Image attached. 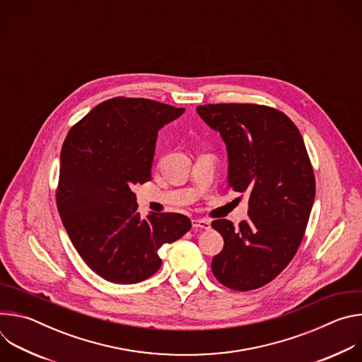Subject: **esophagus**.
<instances>
[{"instance_id":"obj_1","label":"esophagus","mask_w":362,"mask_h":362,"mask_svg":"<svg viewBox=\"0 0 362 362\" xmlns=\"http://www.w3.org/2000/svg\"><path fill=\"white\" fill-rule=\"evenodd\" d=\"M192 226L194 229L208 230V229H211V222L206 221V219H192Z\"/></svg>"}]
</instances>
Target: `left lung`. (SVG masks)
Listing matches in <instances>:
<instances>
[{"instance_id": "1", "label": "left lung", "mask_w": 362, "mask_h": 362, "mask_svg": "<svg viewBox=\"0 0 362 362\" xmlns=\"http://www.w3.org/2000/svg\"><path fill=\"white\" fill-rule=\"evenodd\" d=\"M196 110L226 144L229 187L249 194L247 219L238 228L212 222L225 240L212 272L235 291L261 288L292 261L313 211L315 177L303 139L286 115L268 106L222 103Z\"/></svg>"}]
</instances>
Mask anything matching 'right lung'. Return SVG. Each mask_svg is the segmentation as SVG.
<instances>
[{"label":"right lung","mask_w":362,"mask_h":362,"mask_svg":"<svg viewBox=\"0 0 362 362\" xmlns=\"http://www.w3.org/2000/svg\"><path fill=\"white\" fill-rule=\"evenodd\" d=\"M185 109L116 97L69 132L60 162L57 208L83 261L101 278L130 285L162 267L158 250L192 228L180 214L137 211L133 185L151 179L158 132Z\"/></svg>","instance_id":"add662e5"}]
</instances>
